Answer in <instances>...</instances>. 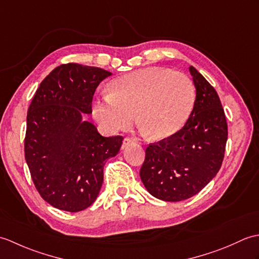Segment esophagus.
I'll return each mask as SVG.
<instances>
[{"label": "esophagus", "instance_id": "esophagus-1", "mask_svg": "<svg viewBox=\"0 0 259 259\" xmlns=\"http://www.w3.org/2000/svg\"><path fill=\"white\" fill-rule=\"evenodd\" d=\"M134 142H135V140L133 138H130V137H126V138H124L123 141H122V149H124V148L128 147L129 145L134 144Z\"/></svg>", "mask_w": 259, "mask_h": 259}]
</instances>
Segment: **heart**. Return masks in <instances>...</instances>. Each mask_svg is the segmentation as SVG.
Wrapping results in <instances>:
<instances>
[{"label":"heart","mask_w":259,"mask_h":259,"mask_svg":"<svg viewBox=\"0 0 259 259\" xmlns=\"http://www.w3.org/2000/svg\"><path fill=\"white\" fill-rule=\"evenodd\" d=\"M196 100L194 82L171 69L149 67L120 76L93 103V115L109 133L125 129L135 112L142 131L152 139L170 138L188 120Z\"/></svg>","instance_id":"1"}]
</instances>
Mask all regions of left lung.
<instances>
[{
    "label": "left lung",
    "mask_w": 259,
    "mask_h": 259,
    "mask_svg": "<svg viewBox=\"0 0 259 259\" xmlns=\"http://www.w3.org/2000/svg\"><path fill=\"white\" fill-rule=\"evenodd\" d=\"M194 109L186 124L167 139L149 144L140 178L150 194L180 201L198 194L217 175L225 156L228 128L216 90L194 68Z\"/></svg>",
    "instance_id": "obj_1"
}]
</instances>
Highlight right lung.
<instances>
[{"mask_svg":"<svg viewBox=\"0 0 259 259\" xmlns=\"http://www.w3.org/2000/svg\"><path fill=\"white\" fill-rule=\"evenodd\" d=\"M112 73L78 63L61 64L41 82L27 110L24 155L40 196L76 212L91 206L103 183V167L123 137H102L91 122L99 83Z\"/></svg>","mask_w":259,"mask_h":259,"instance_id":"obj_1","label":"right lung"}]
</instances>
